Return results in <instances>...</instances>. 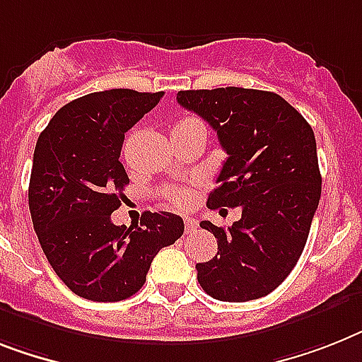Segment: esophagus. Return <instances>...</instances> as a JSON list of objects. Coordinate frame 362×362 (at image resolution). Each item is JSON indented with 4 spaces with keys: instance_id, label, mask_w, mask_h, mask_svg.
<instances>
[{
    "instance_id": "esophagus-1",
    "label": "esophagus",
    "mask_w": 362,
    "mask_h": 362,
    "mask_svg": "<svg viewBox=\"0 0 362 362\" xmlns=\"http://www.w3.org/2000/svg\"><path fill=\"white\" fill-rule=\"evenodd\" d=\"M185 229H187V233H192L198 229V220H194V218L187 216L185 218Z\"/></svg>"
}]
</instances>
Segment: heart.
I'll list each match as a JSON object with an SVG mask.
<instances>
[{
	"mask_svg": "<svg viewBox=\"0 0 362 362\" xmlns=\"http://www.w3.org/2000/svg\"><path fill=\"white\" fill-rule=\"evenodd\" d=\"M192 118H185V120H179L177 124L174 125V129H177V127H183V125H188L192 124ZM168 198L170 202L174 203L175 207H188L190 203H192L194 199V190H190V188H174V190H170L168 192Z\"/></svg>",
	"mask_w": 362,
	"mask_h": 362,
	"instance_id": "b5f03b06",
	"label": "heart"
}]
</instances>
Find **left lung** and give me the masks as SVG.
<instances>
[{
	"mask_svg": "<svg viewBox=\"0 0 362 362\" xmlns=\"http://www.w3.org/2000/svg\"><path fill=\"white\" fill-rule=\"evenodd\" d=\"M177 103L216 131L228 160L207 207H240L231 228L202 222L218 253L198 262L214 300L250 301L281 285L300 259L322 194L313 127L279 94L226 86L181 90Z\"/></svg>",
	"mask_w": 362,
	"mask_h": 362,
	"instance_id": "obj_1",
	"label": "left lung"
}]
</instances>
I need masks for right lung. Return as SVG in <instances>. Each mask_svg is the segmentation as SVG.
Returning a JSON list of instances; mask_svg holds the SVG:
<instances>
[{
  "label": "right lung",
  "mask_w": 362,
  "mask_h": 362,
  "mask_svg": "<svg viewBox=\"0 0 362 362\" xmlns=\"http://www.w3.org/2000/svg\"><path fill=\"white\" fill-rule=\"evenodd\" d=\"M164 92H92L57 110L33 155L29 209L42 252L74 294L120 301L144 285L153 257L185 231L183 218L144 213L115 226L129 183L120 151L125 133Z\"/></svg>",
  "instance_id": "1"
}]
</instances>
